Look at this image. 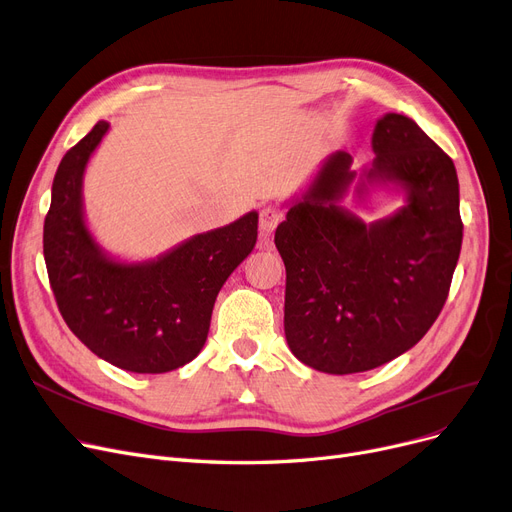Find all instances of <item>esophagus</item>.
Listing matches in <instances>:
<instances>
[{"instance_id":"34e87169","label":"esophagus","mask_w":512,"mask_h":512,"mask_svg":"<svg viewBox=\"0 0 512 512\" xmlns=\"http://www.w3.org/2000/svg\"><path fill=\"white\" fill-rule=\"evenodd\" d=\"M280 211L276 207H263L259 213V230L263 236H270L280 224Z\"/></svg>"}]
</instances>
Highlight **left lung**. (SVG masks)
<instances>
[{"instance_id":"left-lung-1","label":"left lung","mask_w":512,"mask_h":512,"mask_svg":"<svg viewBox=\"0 0 512 512\" xmlns=\"http://www.w3.org/2000/svg\"><path fill=\"white\" fill-rule=\"evenodd\" d=\"M372 150L362 173L351 171L349 152H332L274 236L286 268V343L328 374L366 372L412 349L446 303L460 255L448 154L397 113L376 121ZM353 181L361 200L374 185L402 189L405 207L366 225L340 207Z\"/></svg>"}]
</instances>
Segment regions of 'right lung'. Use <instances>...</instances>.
I'll list each match as a JSON object with an SVG mask.
<instances>
[{
  "label": "right lung",
  "instance_id": "add662e5",
  "mask_svg": "<svg viewBox=\"0 0 512 512\" xmlns=\"http://www.w3.org/2000/svg\"><path fill=\"white\" fill-rule=\"evenodd\" d=\"M110 125L98 121L58 165L43 224V257L60 314L98 358L161 374L201 353L221 286L257 242L259 213L194 234L148 261L108 255L87 228L83 175Z\"/></svg>",
  "mask_w": 512,
  "mask_h": 512
}]
</instances>
